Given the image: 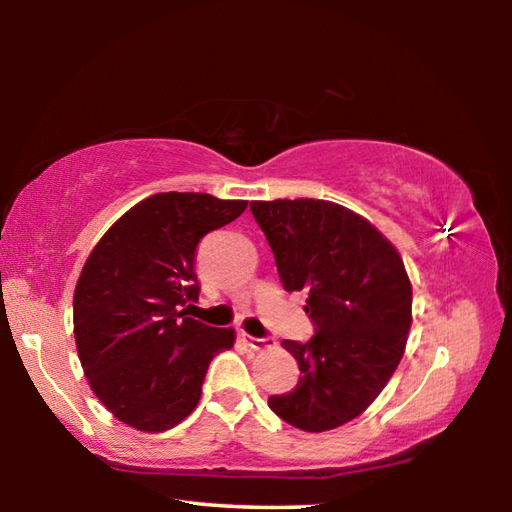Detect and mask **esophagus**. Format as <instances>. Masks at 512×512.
Here are the masks:
<instances>
[{"mask_svg":"<svg viewBox=\"0 0 512 512\" xmlns=\"http://www.w3.org/2000/svg\"><path fill=\"white\" fill-rule=\"evenodd\" d=\"M241 341H244L248 348H253V350H268L273 345V339H255V336H250V334H241Z\"/></svg>","mask_w":512,"mask_h":512,"instance_id":"obj_1","label":"esophagus"}]
</instances>
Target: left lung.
<instances>
[{"mask_svg":"<svg viewBox=\"0 0 512 512\" xmlns=\"http://www.w3.org/2000/svg\"><path fill=\"white\" fill-rule=\"evenodd\" d=\"M287 291H309L316 334L282 341L300 379L271 411L320 433L361 415L384 391L406 348L413 289L397 248L361 214L318 198L250 203Z\"/></svg>","mask_w":512,"mask_h":512,"instance_id":"left-lung-1","label":"left lung"}]
</instances>
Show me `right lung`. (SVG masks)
Wrapping results in <instances>:
<instances>
[{"mask_svg":"<svg viewBox=\"0 0 512 512\" xmlns=\"http://www.w3.org/2000/svg\"><path fill=\"white\" fill-rule=\"evenodd\" d=\"M248 201L198 192L153 194L110 225L74 289V339L85 377L119 422L160 433L201 400L207 366L235 329L187 318L198 298L196 246Z\"/></svg>","mask_w":512,"mask_h":512,"instance_id":"add662e5","label":"right lung"}]
</instances>
